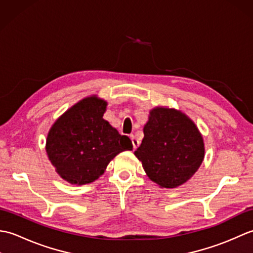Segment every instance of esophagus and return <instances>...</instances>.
Returning a JSON list of instances; mask_svg holds the SVG:
<instances>
[{
  "mask_svg": "<svg viewBox=\"0 0 253 253\" xmlns=\"http://www.w3.org/2000/svg\"><path fill=\"white\" fill-rule=\"evenodd\" d=\"M130 139H131V141H132L133 149H137L138 146H139V140H138V139H137L135 136H133V135L130 136Z\"/></svg>",
  "mask_w": 253,
  "mask_h": 253,
  "instance_id": "1",
  "label": "esophagus"
}]
</instances>
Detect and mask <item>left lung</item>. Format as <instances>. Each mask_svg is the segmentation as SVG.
Here are the masks:
<instances>
[{"mask_svg":"<svg viewBox=\"0 0 253 253\" xmlns=\"http://www.w3.org/2000/svg\"><path fill=\"white\" fill-rule=\"evenodd\" d=\"M135 155L148 177L163 188H176L192 177L204 159L200 131L180 111L155 107L143 127Z\"/></svg>","mask_w":253,"mask_h":253,"instance_id":"obj_1","label":"left lung"}]
</instances>
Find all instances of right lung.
I'll use <instances>...</instances> for the list:
<instances>
[{
	"label": "right lung",
	"mask_w": 253,
	"mask_h": 253,
	"mask_svg": "<svg viewBox=\"0 0 253 253\" xmlns=\"http://www.w3.org/2000/svg\"><path fill=\"white\" fill-rule=\"evenodd\" d=\"M106 105L95 95L83 99L57 118L47 133V157L69 184H90L118 153L132 149L130 139L103 118Z\"/></svg>",
	"instance_id": "1"
}]
</instances>
